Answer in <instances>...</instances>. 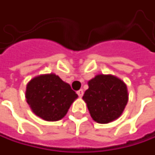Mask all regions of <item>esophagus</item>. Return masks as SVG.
<instances>
[{
	"label": "esophagus",
	"mask_w": 155,
	"mask_h": 155,
	"mask_svg": "<svg viewBox=\"0 0 155 155\" xmlns=\"http://www.w3.org/2000/svg\"><path fill=\"white\" fill-rule=\"evenodd\" d=\"M78 95L79 96V97H83V95H84V91L83 90H79V91H78Z\"/></svg>",
	"instance_id": "esophagus-1"
}]
</instances>
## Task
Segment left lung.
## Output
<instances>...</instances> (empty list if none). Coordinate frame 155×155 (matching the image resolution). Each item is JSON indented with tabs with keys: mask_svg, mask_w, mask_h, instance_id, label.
I'll return each mask as SVG.
<instances>
[{
	"mask_svg": "<svg viewBox=\"0 0 155 155\" xmlns=\"http://www.w3.org/2000/svg\"><path fill=\"white\" fill-rule=\"evenodd\" d=\"M83 99L95 122L109 123L120 117L128 101L125 83L113 75H97L88 82Z\"/></svg>",
	"mask_w": 155,
	"mask_h": 155,
	"instance_id": "8db88e82",
	"label": "left lung"
}]
</instances>
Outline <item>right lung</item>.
Returning <instances> with one entry per match:
<instances>
[{"mask_svg": "<svg viewBox=\"0 0 155 155\" xmlns=\"http://www.w3.org/2000/svg\"><path fill=\"white\" fill-rule=\"evenodd\" d=\"M78 94L57 75H40L27 84L26 99L36 116L48 122L61 120Z\"/></svg>", "mask_w": 155, "mask_h": 155, "instance_id": "add662e5", "label": "right lung"}]
</instances>
